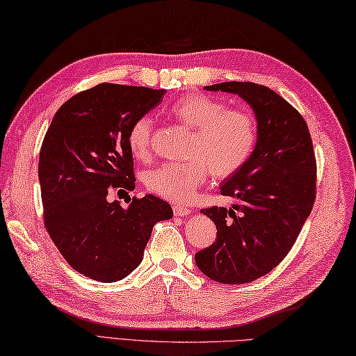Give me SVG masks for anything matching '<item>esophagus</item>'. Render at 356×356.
Listing matches in <instances>:
<instances>
[{
  "label": "esophagus",
  "mask_w": 356,
  "mask_h": 356,
  "mask_svg": "<svg viewBox=\"0 0 356 356\" xmlns=\"http://www.w3.org/2000/svg\"><path fill=\"white\" fill-rule=\"evenodd\" d=\"M172 211H174V216H177V217H186V216L191 214L190 208H185V207H180V205L174 207Z\"/></svg>",
  "instance_id": "obj_1"
}]
</instances>
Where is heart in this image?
Returning <instances> with one entry per match:
<instances>
[{"instance_id":"1","label":"heart","mask_w":356,"mask_h":356,"mask_svg":"<svg viewBox=\"0 0 356 356\" xmlns=\"http://www.w3.org/2000/svg\"><path fill=\"white\" fill-rule=\"evenodd\" d=\"M168 115L193 130L184 162H171L147 172L148 190L172 202H190L205 182L208 168L214 177L237 172L251 156L257 142V125L251 113L228 108L223 101L207 95H186L168 107ZM153 122L140 116L127 134L128 149L138 161L149 156Z\"/></svg>"}]
</instances>
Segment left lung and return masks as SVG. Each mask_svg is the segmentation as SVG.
Returning <instances> with one entry per match:
<instances>
[{
	"label": "left lung",
	"mask_w": 356,
	"mask_h": 356,
	"mask_svg": "<svg viewBox=\"0 0 356 356\" xmlns=\"http://www.w3.org/2000/svg\"><path fill=\"white\" fill-rule=\"evenodd\" d=\"M205 90L238 95L252 108L257 142L246 163L220 185V193L237 199V205L200 211L216 223L217 238L194 259L214 282L249 283L284 259L311 216L312 139L300 113L268 87L231 81Z\"/></svg>",
	"instance_id": "1"
}]
</instances>
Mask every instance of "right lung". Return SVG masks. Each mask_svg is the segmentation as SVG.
<instances>
[{
    "label": "right lung",
    "instance_id": "1",
    "mask_svg": "<svg viewBox=\"0 0 356 356\" xmlns=\"http://www.w3.org/2000/svg\"><path fill=\"white\" fill-rule=\"evenodd\" d=\"M163 93L99 84L63 104L45 133L38 166L45 228L67 263L96 282L130 275L153 226L172 217L170 203L153 194L127 208L108 200L110 186L134 188L127 134Z\"/></svg>",
    "mask_w": 356,
    "mask_h": 356
}]
</instances>
